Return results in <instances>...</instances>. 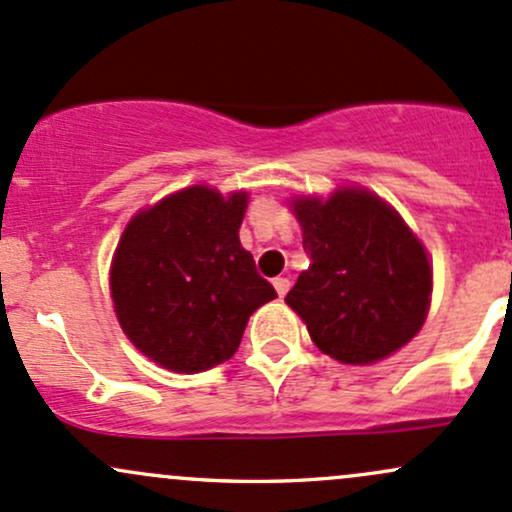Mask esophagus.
Listing matches in <instances>:
<instances>
[{"instance_id":"esophagus-1","label":"esophagus","mask_w":512,"mask_h":512,"mask_svg":"<svg viewBox=\"0 0 512 512\" xmlns=\"http://www.w3.org/2000/svg\"><path fill=\"white\" fill-rule=\"evenodd\" d=\"M272 284H274V289H277L279 297H284V294L289 292V287H292V282H289L287 277H277Z\"/></svg>"}]
</instances>
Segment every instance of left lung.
I'll use <instances>...</instances> for the list:
<instances>
[{
  "mask_svg": "<svg viewBox=\"0 0 512 512\" xmlns=\"http://www.w3.org/2000/svg\"><path fill=\"white\" fill-rule=\"evenodd\" d=\"M289 211L309 267L284 301L316 348L343 365H373L407 346L427 321L434 274L405 218L353 184L326 198L299 193Z\"/></svg>",
  "mask_w": 512,
  "mask_h": 512,
  "instance_id": "obj_1",
  "label": "left lung"
}]
</instances>
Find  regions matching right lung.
<instances>
[{"mask_svg":"<svg viewBox=\"0 0 512 512\" xmlns=\"http://www.w3.org/2000/svg\"><path fill=\"white\" fill-rule=\"evenodd\" d=\"M247 191L193 184L129 218L110 262L117 321L171 373H203L238 351L247 319L277 292L240 245Z\"/></svg>","mask_w":512,"mask_h":512,"instance_id":"obj_1","label":"right lung"}]
</instances>
